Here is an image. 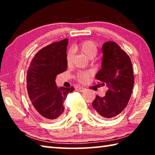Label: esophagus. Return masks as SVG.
<instances>
[{
	"instance_id": "1",
	"label": "esophagus",
	"mask_w": 155,
	"mask_h": 155,
	"mask_svg": "<svg viewBox=\"0 0 155 155\" xmlns=\"http://www.w3.org/2000/svg\"><path fill=\"white\" fill-rule=\"evenodd\" d=\"M77 90L78 91H80V92H83V91H84L85 90V88L82 87H77Z\"/></svg>"
}]
</instances>
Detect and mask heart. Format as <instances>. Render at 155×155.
Segmentation results:
<instances>
[{"instance_id":"1","label":"heart","mask_w":155,"mask_h":155,"mask_svg":"<svg viewBox=\"0 0 155 155\" xmlns=\"http://www.w3.org/2000/svg\"><path fill=\"white\" fill-rule=\"evenodd\" d=\"M75 51L79 50L80 51L85 54L87 58L92 59L96 56L98 53V47H97L96 44L93 41L88 40L84 41L83 42L80 43L78 45H76L74 47ZM74 57V51L73 50L70 49L68 51L66 54V60L68 64H70L73 60ZM91 72L90 71H85V72H80L77 74V78L80 83H84L87 81L88 78L90 77Z\"/></svg>"}]
</instances>
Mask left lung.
Here are the masks:
<instances>
[{
	"mask_svg": "<svg viewBox=\"0 0 155 155\" xmlns=\"http://www.w3.org/2000/svg\"><path fill=\"white\" fill-rule=\"evenodd\" d=\"M101 69L96 78L109 90L105 96H96L92 106L100 117L109 119L117 116L129 101L134 85V74L130 57L114 41L102 46Z\"/></svg>",
	"mask_w": 155,
	"mask_h": 155,
	"instance_id": "1",
	"label": "left lung"
}]
</instances>
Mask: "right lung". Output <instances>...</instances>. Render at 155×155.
<instances>
[{
    "instance_id": "add662e5",
    "label": "right lung",
    "mask_w": 155,
    "mask_h": 155,
    "mask_svg": "<svg viewBox=\"0 0 155 155\" xmlns=\"http://www.w3.org/2000/svg\"><path fill=\"white\" fill-rule=\"evenodd\" d=\"M68 39L49 44L39 51L31 62L27 87L33 109L43 118L54 120L64 111V102L74 88L57 87V76L67 70Z\"/></svg>"
}]
</instances>
